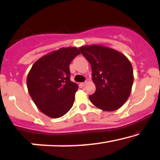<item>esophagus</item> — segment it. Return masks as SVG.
<instances>
[{
  "label": "esophagus",
  "instance_id": "1",
  "mask_svg": "<svg viewBox=\"0 0 160 160\" xmlns=\"http://www.w3.org/2000/svg\"><path fill=\"white\" fill-rule=\"evenodd\" d=\"M85 83H86V82H82V83H80V86H81V87H83V86L85 85Z\"/></svg>",
  "mask_w": 160,
  "mask_h": 160
}]
</instances>
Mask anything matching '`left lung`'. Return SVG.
Here are the masks:
<instances>
[{
    "label": "left lung",
    "mask_w": 160,
    "mask_h": 160,
    "mask_svg": "<svg viewBox=\"0 0 160 160\" xmlns=\"http://www.w3.org/2000/svg\"><path fill=\"white\" fill-rule=\"evenodd\" d=\"M91 64L96 91L89 99L104 111L118 109L128 100L134 81L133 69L125 55L100 45L79 48Z\"/></svg>",
    "instance_id": "1"
}]
</instances>
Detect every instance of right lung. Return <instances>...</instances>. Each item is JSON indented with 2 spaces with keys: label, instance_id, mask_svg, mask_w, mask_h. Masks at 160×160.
<instances>
[{
  "label": "right lung",
  "instance_id": "obj_1",
  "mask_svg": "<svg viewBox=\"0 0 160 160\" xmlns=\"http://www.w3.org/2000/svg\"><path fill=\"white\" fill-rule=\"evenodd\" d=\"M80 51L76 48H61L38 60L27 77V87L41 112L56 119L72 107L77 84L71 82L69 64Z\"/></svg>",
  "mask_w": 160,
  "mask_h": 160
}]
</instances>
